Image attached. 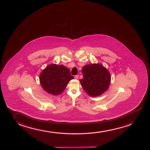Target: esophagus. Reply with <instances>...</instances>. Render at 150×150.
Segmentation results:
<instances>
[{
    "mask_svg": "<svg viewBox=\"0 0 150 150\" xmlns=\"http://www.w3.org/2000/svg\"><path fill=\"white\" fill-rule=\"evenodd\" d=\"M79 75L77 74V75H76V76H74V78L78 79H79Z\"/></svg>",
    "mask_w": 150,
    "mask_h": 150,
    "instance_id": "obj_1",
    "label": "esophagus"
}]
</instances>
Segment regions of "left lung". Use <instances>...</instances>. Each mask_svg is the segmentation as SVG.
<instances>
[{"mask_svg": "<svg viewBox=\"0 0 150 150\" xmlns=\"http://www.w3.org/2000/svg\"><path fill=\"white\" fill-rule=\"evenodd\" d=\"M82 72L83 78L80 80L81 84L90 96H99L109 88L110 74L101 64L86 65L83 67Z\"/></svg>", "mask_w": 150, "mask_h": 150, "instance_id": "left-lung-1", "label": "left lung"}]
</instances>
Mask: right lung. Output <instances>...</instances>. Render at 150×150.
I'll return each instance as SVG.
<instances>
[{
	"label": "right lung",
	"mask_w": 150,
	"mask_h": 150,
	"mask_svg": "<svg viewBox=\"0 0 150 150\" xmlns=\"http://www.w3.org/2000/svg\"><path fill=\"white\" fill-rule=\"evenodd\" d=\"M74 79L68 68L63 65L55 64L47 66L40 74V82L42 88L53 95L63 93L68 83Z\"/></svg>",
	"instance_id": "right-lung-1"
}]
</instances>
